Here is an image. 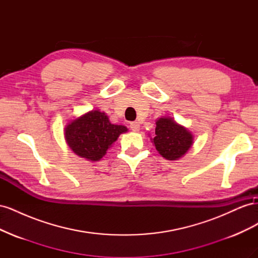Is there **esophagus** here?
<instances>
[{
  "mask_svg": "<svg viewBox=\"0 0 258 258\" xmlns=\"http://www.w3.org/2000/svg\"><path fill=\"white\" fill-rule=\"evenodd\" d=\"M130 128H131V130H132V131L138 132V131L140 130V123H139L138 121L131 122V123H130Z\"/></svg>",
  "mask_w": 258,
  "mask_h": 258,
  "instance_id": "esophagus-1",
  "label": "esophagus"
}]
</instances>
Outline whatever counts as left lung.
<instances>
[{
  "instance_id": "8db88e82",
  "label": "left lung",
  "mask_w": 258,
  "mask_h": 258,
  "mask_svg": "<svg viewBox=\"0 0 258 258\" xmlns=\"http://www.w3.org/2000/svg\"><path fill=\"white\" fill-rule=\"evenodd\" d=\"M156 150L167 160H178L194 144V136L171 117H160L156 120L154 138H151Z\"/></svg>"
}]
</instances>
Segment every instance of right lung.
<instances>
[{
	"mask_svg": "<svg viewBox=\"0 0 258 258\" xmlns=\"http://www.w3.org/2000/svg\"><path fill=\"white\" fill-rule=\"evenodd\" d=\"M127 131L122 124L112 123L104 112L92 110L68 122L64 139L77 156L93 162L102 159L118 137Z\"/></svg>",
	"mask_w": 258,
	"mask_h": 258,
	"instance_id": "obj_1",
	"label": "right lung"
}]
</instances>
